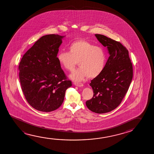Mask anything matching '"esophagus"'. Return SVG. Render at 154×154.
Masks as SVG:
<instances>
[{
  "label": "esophagus",
  "mask_w": 154,
  "mask_h": 154,
  "mask_svg": "<svg viewBox=\"0 0 154 154\" xmlns=\"http://www.w3.org/2000/svg\"><path fill=\"white\" fill-rule=\"evenodd\" d=\"M74 84L76 86H78V87H83L84 85L82 83H78V82H74Z\"/></svg>",
  "instance_id": "34e87169"
}]
</instances>
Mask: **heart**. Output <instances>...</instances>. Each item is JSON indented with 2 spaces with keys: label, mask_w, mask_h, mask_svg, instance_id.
<instances>
[{
  "label": "heart",
  "mask_w": 154,
  "mask_h": 154,
  "mask_svg": "<svg viewBox=\"0 0 154 154\" xmlns=\"http://www.w3.org/2000/svg\"><path fill=\"white\" fill-rule=\"evenodd\" d=\"M68 50L69 52L58 53L57 59L61 67L69 71L73 70L78 63L80 67L69 75L73 81H83L87 76L94 78L104 69L107 55L102 47L84 40H78L69 45Z\"/></svg>",
  "instance_id": "1"
}]
</instances>
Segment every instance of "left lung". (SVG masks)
I'll use <instances>...</instances> for the list:
<instances>
[{
  "instance_id": "left-lung-1",
  "label": "left lung",
  "mask_w": 154,
  "mask_h": 154,
  "mask_svg": "<svg viewBox=\"0 0 154 154\" xmlns=\"http://www.w3.org/2000/svg\"><path fill=\"white\" fill-rule=\"evenodd\" d=\"M95 35L107 47L109 57L102 73L90 83L94 95L86 104L93 112L103 114L120 105L132 81L133 66L128 50L120 42L101 34Z\"/></svg>"
}]
</instances>
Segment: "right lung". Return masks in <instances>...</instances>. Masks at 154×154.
Wrapping results in <instances>:
<instances>
[{
  "label": "right lung",
  "instance_id": "obj_1",
  "mask_svg": "<svg viewBox=\"0 0 154 154\" xmlns=\"http://www.w3.org/2000/svg\"><path fill=\"white\" fill-rule=\"evenodd\" d=\"M65 36L41 37L23 55L19 65L21 89L34 109L50 112L63 103L66 89L72 86L57 59Z\"/></svg>",
  "mask_w": 154,
  "mask_h": 154
}]
</instances>
